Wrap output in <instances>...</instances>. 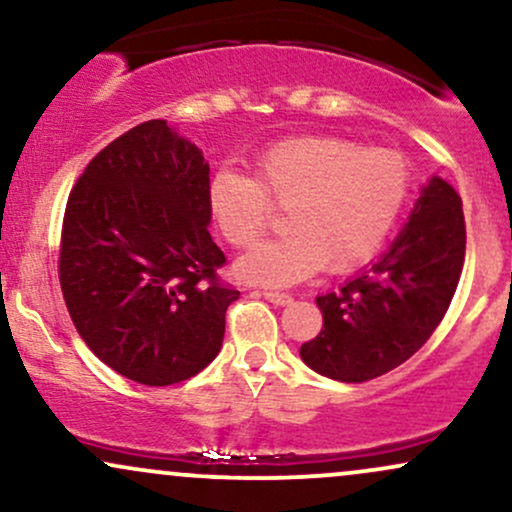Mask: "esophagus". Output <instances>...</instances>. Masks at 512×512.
Masks as SVG:
<instances>
[{
    "instance_id": "obj_1",
    "label": "esophagus",
    "mask_w": 512,
    "mask_h": 512,
    "mask_svg": "<svg viewBox=\"0 0 512 512\" xmlns=\"http://www.w3.org/2000/svg\"><path fill=\"white\" fill-rule=\"evenodd\" d=\"M262 296L267 298L269 303H274V305H289V303H293V298L289 296V293H279V291H262Z\"/></svg>"
}]
</instances>
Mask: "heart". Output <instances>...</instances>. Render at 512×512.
<instances>
[{
  "mask_svg": "<svg viewBox=\"0 0 512 512\" xmlns=\"http://www.w3.org/2000/svg\"><path fill=\"white\" fill-rule=\"evenodd\" d=\"M407 158L339 137H298L269 146L255 178L233 168L211 175L207 202L233 248H248L286 209L289 233L257 245L236 264L243 281L291 286L322 264L346 272L368 262L395 228L409 199Z\"/></svg>",
  "mask_w": 512,
  "mask_h": 512,
  "instance_id": "b5f03b06",
  "label": "heart"
}]
</instances>
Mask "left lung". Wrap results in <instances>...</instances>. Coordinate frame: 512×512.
<instances>
[{
  "label": "left lung",
  "mask_w": 512,
  "mask_h": 512,
  "mask_svg": "<svg viewBox=\"0 0 512 512\" xmlns=\"http://www.w3.org/2000/svg\"><path fill=\"white\" fill-rule=\"evenodd\" d=\"M464 245L462 199L433 175L390 250L337 293L317 296L322 330L301 346L305 366L366 383L414 356L448 313Z\"/></svg>",
  "instance_id": "left-lung-1"
}]
</instances>
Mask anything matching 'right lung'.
Masks as SVG:
<instances>
[{
	"label": "right lung",
	"instance_id": "right-lung-1",
	"mask_svg": "<svg viewBox=\"0 0 512 512\" xmlns=\"http://www.w3.org/2000/svg\"><path fill=\"white\" fill-rule=\"evenodd\" d=\"M207 190L202 151L149 120L93 156L67 199L64 303L88 349L134 383H182L221 351L240 291L216 274Z\"/></svg>",
	"mask_w": 512,
	"mask_h": 512
}]
</instances>
